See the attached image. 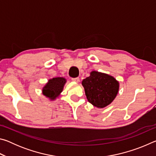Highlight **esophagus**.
I'll return each mask as SVG.
<instances>
[{
    "instance_id": "esophagus-1",
    "label": "esophagus",
    "mask_w": 156,
    "mask_h": 156,
    "mask_svg": "<svg viewBox=\"0 0 156 156\" xmlns=\"http://www.w3.org/2000/svg\"><path fill=\"white\" fill-rule=\"evenodd\" d=\"M72 80H73V81H74V82H76V83H78L79 81H80V79H79V78H72Z\"/></svg>"
}]
</instances>
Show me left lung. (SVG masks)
<instances>
[{"label": "left lung", "mask_w": 156, "mask_h": 156, "mask_svg": "<svg viewBox=\"0 0 156 156\" xmlns=\"http://www.w3.org/2000/svg\"><path fill=\"white\" fill-rule=\"evenodd\" d=\"M88 101L94 107L104 108L113 102L119 91V82L105 73L92 71L82 81Z\"/></svg>", "instance_id": "1"}]
</instances>
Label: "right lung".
I'll return each instance as SVG.
<instances>
[{
    "label": "right lung",
    "instance_id": "right-lung-1",
    "mask_svg": "<svg viewBox=\"0 0 156 156\" xmlns=\"http://www.w3.org/2000/svg\"><path fill=\"white\" fill-rule=\"evenodd\" d=\"M67 80L63 77H56L49 79L45 84L42 93L50 100H56L61 94Z\"/></svg>",
    "mask_w": 156,
    "mask_h": 156
}]
</instances>
